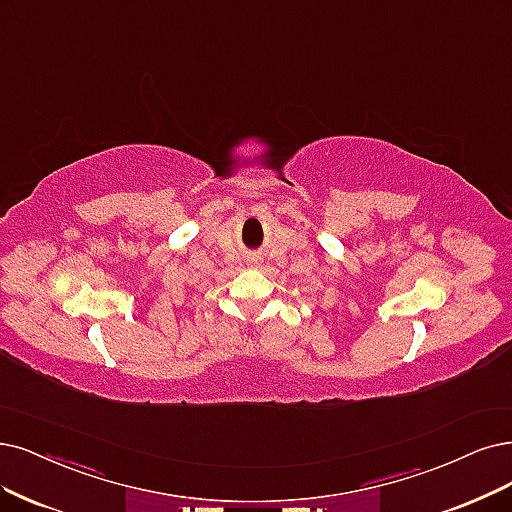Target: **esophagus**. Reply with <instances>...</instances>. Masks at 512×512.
I'll return each mask as SVG.
<instances>
[{
  "label": "esophagus",
  "mask_w": 512,
  "mask_h": 512,
  "mask_svg": "<svg viewBox=\"0 0 512 512\" xmlns=\"http://www.w3.org/2000/svg\"><path fill=\"white\" fill-rule=\"evenodd\" d=\"M249 263H251V266H255V268H257V266H259V259H251Z\"/></svg>",
  "instance_id": "obj_1"
}]
</instances>
